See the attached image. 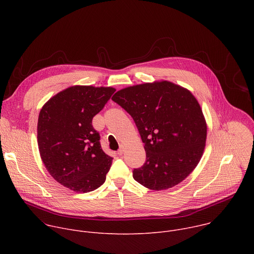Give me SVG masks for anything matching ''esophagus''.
I'll use <instances>...</instances> for the list:
<instances>
[{"instance_id":"1","label":"esophagus","mask_w":254,"mask_h":254,"mask_svg":"<svg viewBox=\"0 0 254 254\" xmlns=\"http://www.w3.org/2000/svg\"><path fill=\"white\" fill-rule=\"evenodd\" d=\"M124 152H125V148L124 147H122L120 150H119V152H118V154L120 155V156H122L123 154H124Z\"/></svg>"}]
</instances>
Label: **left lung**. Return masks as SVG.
Instances as JSON below:
<instances>
[{"mask_svg":"<svg viewBox=\"0 0 254 254\" xmlns=\"http://www.w3.org/2000/svg\"><path fill=\"white\" fill-rule=\"evenodd\" d=\"M131 116L147 161L133 179L150 190L172 188L199 164L207 138V123L193 93L168 80L123 88L112 97Z\"/></svg>","mask_w":254,"mask_h":254,"instance_id":"8db88e82","label":"left lung"}]
</instances>
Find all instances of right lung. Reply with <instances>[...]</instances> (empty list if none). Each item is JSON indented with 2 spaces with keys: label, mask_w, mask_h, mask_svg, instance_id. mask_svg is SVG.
Wrapping results in <instances>:
<instances>
[{
  "label": "right lung",
  "mask_w": 254,
  "mask_h": 254,
  "mask_svg": "<svg viewBox=\"0 0 254 254\" xmlns=\"http://www.w3.org/2000/svg\"><path fill=\"white\" fill-rule=\"evenodd\" d=\"M116 88L73 85L52 96L41 108L37 141L48 173L62 186L77 193L100 187L113 158L100 146L92 119Z\"/></svg>",
  "instance_id": "obj_1"
}]
</instances>
